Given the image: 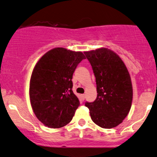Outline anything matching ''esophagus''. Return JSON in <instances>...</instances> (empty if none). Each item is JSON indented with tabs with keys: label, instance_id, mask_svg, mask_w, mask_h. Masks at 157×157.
Listing matches in <instances>:
<instances>
[{
	"label": "esophagus",
	"instance_id": "1",
	"mask_svg": "<svg viewBox=\"0 0 157 157\" xmlns=\"http://www.w3.org/2000/svg\"><path fill=\"white\" fill-rule=\"evenodd\" d=\"M85 98H86V95H85V94H82V95H81V99H82V100H84Z\"/></svg>",
	"mask_w": 157,
	"mask_h": 157
}]
</instances>
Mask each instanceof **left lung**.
I'll list each match as a JSON object with an SVG mask.
<instances>
[{"mask_svg": "<svg viewBox=\"0 0 157 157\" xmlns=\"http://www.w3.org/2000/svg\"><path fill=\"white\" fill-rule=\"evenodd\" d=\"M96 78L97 99L86 102L91 120L103 128L122 123L130 111L133 88L130 75L122 59L112 50L100 48L85 52Z\"/></svg>", "mask_w": 157, "mask_h": 157, "instance_id": "obj_1", "label": "left lung"}]
</instances>
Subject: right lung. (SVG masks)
I'll return each mask as SVG.
<instances>
[{"mask_svg":"<svg viewBox=\"0 0 157 157\" xmlns=\"http://www.w3.org/2000/svg\"><path fill=\"white\" fill-rule=\"evenodd\" d=\"M83 59L82 52L58 47L46 52L36 63L30 79V102L37 118L48 128L67 125L80 105L71 79Z\"/></svg>","mask_w":157,"mask_h":157,"instance_id":"obj_1","label":"right lung"}]
</instances>
